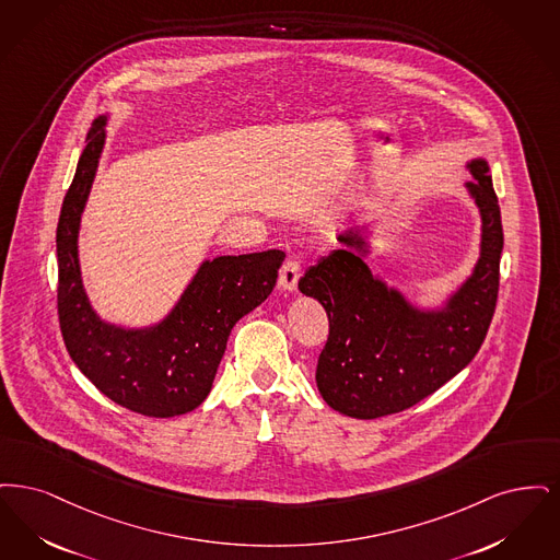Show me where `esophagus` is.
Masks as SVG:
<instances>
[{"mask_svg": "<svg viewBox=\"0 0 560 560\" xmlns=\"http://www.w3.org/2000/svg\"><path fill=\"white\" fill-rule=\"evenodd\" d=\"M299 278H301V264L294 261V259H289V261L282 266V269H280L278 284H280V289H284V291H294Z\"/></svg>", "mask_w": 560, "mask_h": 560, "instance_id": "esophagus-1", "label": "esophagus"}]
</instances>
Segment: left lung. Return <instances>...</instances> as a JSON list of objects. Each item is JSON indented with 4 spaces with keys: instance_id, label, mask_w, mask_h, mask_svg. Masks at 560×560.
Wrapping results in <instances>:
<instances>
[{
    "instance_id": "obj_1",
    "label": "left lung",
    "mask_w": 560,
    "mask_h": 560,
    "mask_svg": "<svg viewBox=\"0 0 560 560\" xmlns=\"http://www.w3.org/2000/svg\"><path fill=\"white\" fill-rule=\"evenodd\" d=\"M468 184L483 218L481 259L443 312L422 314L372 276L362 234H339L341 246L299 280L328 314V341L317 358L316 383L337 412L372 420L422 401L472 362L498 303L504 246L498 196L486 161H472Z\"/></svg>"
}]
</instances>
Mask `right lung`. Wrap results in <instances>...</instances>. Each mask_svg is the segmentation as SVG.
Segmentation results:
<instances>
[{
	"instance_id": "obj_1",
	"label": "right lung",
	"mask_w": 560,
	"mask_h": 560,
	"mask_svg": "<svg viewBox=\"0 0 560 560\" xmlns=\"http://www.w3.org/2000/svg\"><path fill=\"white\" fill-rule=\"evenodd\" d=\"M104 119L88 133L56 228L58 322L77 368L131 412L171 418L209 395L234 324L273 291L282 250L205 261L165 322L148 330L104 324L88 303L77 261L79 219L104 147Z\"/></svg>"
}]
</instances>
